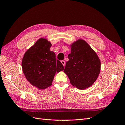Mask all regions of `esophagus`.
<instances>
[{
    "mask_svg": "<svg viewBox=\"0 0 125 125\" xmlns=\"http://www.w3.org/2000/svg\"><path fill=\"white\" fill-rule=\"evenodd\" d=\"M61 63H62V64H63V65L64 66H65V61H64V60H62V61H61Z\"/></svg>",
    "mask_w": 125,
    "mask_h": 125,
    "instance_id": "1",
    "label": "esophagus"
}]
</instances>
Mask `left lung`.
Instances as JSON below:
<instances>
[{
	"label": "left lung",
	"instance_id": "1",
	"mask_svg": "<svg viewBox=\"0 0 125 125\" xmlns=\"http://www.w3.org/2000/svg\"><path fill=\"white\" fill-rule=\"evenodd\" d=\"M64 72L71 83L77 89L84 90L96 81L99 75L101 63L95 51L86 42L79 39L71 45Z\"/></svg>",
	"mask_w": 125,
	"mask_h": 125
}]
</instances>
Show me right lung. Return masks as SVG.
<instances>
[{
    "label": "right lung",
    "mask_w": 125,
    "mask_h": 125,
    "mask_svg": "<svg viewBox=\"0 0 125 125\" xmlns=\"http://www.w3.org/2000/svg\"><path fill=\"white\" fill-rule=\"evenodd\" d=\"M51 46L47 39L41 38L26 51L22 60V70L26 79L40 90L52 85L55 73L64 70L55 53L50 50Z\"/></svg>",
    "instance_id": "1"
}]
</instances>
